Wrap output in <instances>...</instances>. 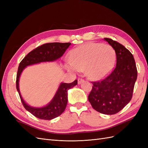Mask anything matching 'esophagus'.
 <instances>
[{"label":"esophagus","instance_id":"esophagus-1","mask_svg":"<svg viewBox=\"0 0 148 148\" xmlns=\"http://www.w3.org/2000/svg\"><path fill=\"white\" fill-rule=\"evenodd\" d=\"M84 80L83 79V78H78V84H81L82 83H83V82H84Z\"/></svg>","mask_w":148,"mask_h":148}]
</instances>
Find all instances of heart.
Returning <instances> with one entry per match:
<instances>
[{
	"instance_id": "1",
	"label": "heart",
	"mask_w": 148,
	"mask_h": 148,
	"mask_svg": "<svg viewBox=\"0 0 148 148\" xmlns=\"http://www.w3.org/2000/svg\"><path fill=\"white\" fill-rule=\"evenodd\" d=\"M115 52L109 45L89 42L73 49L70 53V62L66 64L70 71H85L91 79L104 77L113 69Z\"/></svg>"
}]
</instances>
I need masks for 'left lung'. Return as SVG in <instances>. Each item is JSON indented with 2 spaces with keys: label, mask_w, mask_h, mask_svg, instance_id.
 <instances>
[{
  "label": "left lung",
  "mask_w": 148,
  "mask_h": 148,
  "mask_svg": "<svg viewBox=\"0 0 148 148\" xmlns=\"http://www.w3.org/2000/svg\"><path fill=\"white\" fill-rule=\"evenodd\" d=\"M104 40L115 50L116 66L105 78L91 82L93 86L88 100L96 111L113 115L131 101L138 72L133 56L127 48L112 39Z\"/></svg>",
  "instance_id": "obj_1"
}]
</instances>
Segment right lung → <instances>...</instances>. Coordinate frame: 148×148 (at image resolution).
<instances>
[{
    "instance_id": "obj_1",
    "label": "right lung",
    "mask_w": 148,
    "mask_h": 148,
    "mask_svg": "<svg viewBox=\"0 0 148 148\" xmlns=\"http://www.w3.org/2000/svg\"><path fill=\"white\" fill-rule=\"evenodd\" d=\"M71 45L70 42H51L44 44L28 53L24 59L21 61L18 69L16 87L19 93L21 101L26 110L33 114L36 117L42 120H52L59 117L65 109L68 102L67 91L78 83L77 79L71 83H61L60 86L49 104L41 108H34L29 106L22 98L19 90L18 82L22 71L26 66L38 64L42 62L53 61L64 55L67 49Z\"/></svg>"
}]
</instances>
